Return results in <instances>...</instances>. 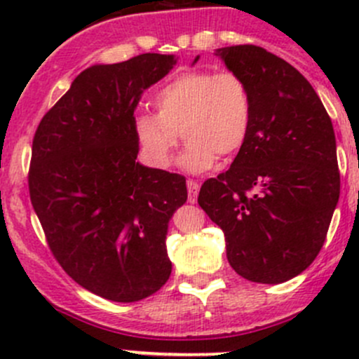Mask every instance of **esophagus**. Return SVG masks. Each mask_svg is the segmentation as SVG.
Returning a JSON list of instances; mask_svg holds the SVG:
<instances>
[{"instance_id":"34e87169","label":"esophagus","mask_w":359,"mask_h":359,"mask_svg":"<svg viewBox=\"0 0 359 359\" xmlns=\"http://www.w3.org/2000/svg\"><path fill=\"white\" fill-rule=\"evenodd\" d=\"M187 191H189V203H194L200 193V182L196 180H187Z\"/></svg>"}]
</instances>
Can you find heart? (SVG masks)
Listing matches in <instances>:
<instances>
[{
    "label": "heart",
    "mask_w": 359,
    "mask_h": 359,
    "mask_svg": "<svg viewBox=\"0 0 359 359\" xmlns=\"http://www.w3.org/2000/svg\"><path fill=\"white\" fill-rule=\"evenodd\" d=\"M158 112H139L133 130L151 165L166 168L180 142L187 144L180 166L189 173L213 168L247 144L252 95L236 72L193 71L166 83L154 97Z\"/></svg>",
    "instance_id": "b5f03b06"
}]
</instances>
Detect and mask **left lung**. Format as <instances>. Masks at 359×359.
I'll list each match as a JSON object with an SVG mask.
<instances>
[{
  "label": "left lung",
  "mask_w": 359,
  "mask_h": 359,
  "mask_svg": "<svg viewBox=\"0 0 359 359\" xmlns=\"http://www.w3.org/2000/svg\"><path fill=\"white\" fill-rule=\"evenodd\" d=\"M215 55L248 85L252 126L231 168L203 184L198 203L224 231L227 260L240 276L283 283L316 259L339 203L334 126L287 60L253 45Z\"/></svg>",
  "instance_id": "obj_1"
}]
</instances>
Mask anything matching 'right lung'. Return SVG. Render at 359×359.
Here are the masks:
<instances>
[{
	"label": "right lung",
	"mask_w": 359,
	"mask_h": 359,
	"mask_svg": "<svg viewBox=\"0 0 359 359\" xmlns=\"http://www.w3.org/2000/svg\"><path fill=\"white\" fill-rule=\"evenodd\" d=\"M175 55L142 53L76 76L39 123L31 203L64 271L95 295L137 302L168 281V224L187 201L186 179L137 161L133 112Z\"/></svg>",
	"instance_id": "1"
}]
</instances>
